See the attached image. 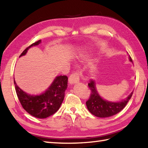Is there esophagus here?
I'll list each match as a JSON object with an SVG mask.
<instances>
[{
	"label": "esophagus",
	"instance_id": "34e87169",
	"mask_svg": "<svg viewBox=\"0 0 148 148\" xmlns=\"http://www.w3.org/2000/svg\"><path fill=\"white\" fill-rule=\"evenodd\" d=\"M82 72L81 71L76 72L71 74L69 77V83L70 84H74L79 81V78L82 76Z\"/></svg>",
	"mask_w": 148,
	"mask_h": 148
}]
</instances>
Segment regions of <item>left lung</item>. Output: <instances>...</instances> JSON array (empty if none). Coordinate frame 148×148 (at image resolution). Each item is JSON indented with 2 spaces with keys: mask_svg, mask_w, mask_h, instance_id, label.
<instances>
[{
  "mask_svg": "<svg viewBox=\"0 0 148 148\" xmlns=\"http://www.w3.org/2000/svg\"><path fill=\"white\" fill-rule=\"evenodd\" d=\"M129 60L132 62L130 56H129ZM88 85L91 90V93L89 99L86 102L87 108L92 114L99 118L109 117L120 112L126 106L133 94V92H132L126 99L121 102H109L102 99L99 95L96 90L95 83L93 79L90 81Z\"/></svg>",
  "mask_w": 148,
  "mask_h": 148,
  "instance_id": "8db88e82",
  "label": "left lung"
}]
</instances>
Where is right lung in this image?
Segmentation results:
<instances>
[{"label":"right lung","mask_w":148,"mask_h":148,"mask_svg":"<svg viewBox=\"0 0 148 148\" xmlns=\"http://www.w3.org/2000/svg\"><path fill=\"white\" fill-rule=\"evenodd\" d=\"M40 43V40L32 44L24 50L20 57L25 55L28 49ZM68 77L66 76L56 77L48 90L39 95H31L19 88L14 79L16 92L21 105L25 111L37 118H46L58 111L64 100L67 88Z\"/></svg>","instance_id":"1"}]
</instances>
